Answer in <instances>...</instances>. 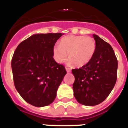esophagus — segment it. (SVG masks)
Instances as JSON below:
<instances>
[{"instance_id": "34e87169", "label": "esophagus", "mask_w": 128, "mask_h": 128, "mask_svg": "<svg viewBox=\"0 0 128 128\" xmlns=\"http://www.w3.org/2000/svg\"><path fill=\"white\" fill-rule=\"evenodd\" d=\"M66 68V72H68V73H70V72H71V70H70V68H69L66 67V68Z\"/></svg>"}]
</instances>
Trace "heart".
<instances>
[{
	"mask_svg": "<svg viewBox=\"0 0 128 128\" xmlns=\"http://www.w3.org/2000/svg\"><path fill=\"white\" fill-rule=\"evenodd\" d=\"M96 50V43L93 38L84 36L67 35L62 38L60 46L53 48L54 58L63 63L68 58L76 67H82L89 63Z\"/></svg>",
	"mask_w": 128,
	"mask_h": 128,
	"instance_id": "1",
	"label": "heart"
}]
</instances>
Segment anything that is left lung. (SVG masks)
Wrapping results in <instances>:
<instances>
[{
	"instance_id": "1",
	"label": "left lung",
	"mask_w": 128,
	"mask_h": 128,
	"mask_svg": "<svg viewBox=\"0 0 128 128\" xmlns=\"http://www.w3.org/2000/svg\"><path fill=\"white\" fill-rule=\"evenodd\" d=\"M96 50L88 64L72 69L75 77L74 95L78 102L95 106L107 98L116 83L118 62L114 50L108 43L94 34Z\"/></svg>"
}]
</instances>
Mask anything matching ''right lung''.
I'll list each match as a JSON object with an SVG mask.
<instances>
[{
	"mask_svg": "<svg viewBox=\"0 0 128 128\" xmlns=\"http://www.w3.org/2000/svg\"><path fill=\"white\" fill-rule=\"evenodd\" d=\"M62 33L34 34L19 44L11 60L15 88L26 102L36 107L50 104L66 74L56 63L53 48Z\"/></svg>",
	"mask_w": 128,
	"mask_h": 128,
	"instance_id": "add662e5",
	"label": "right lung"
}]
</instances>
